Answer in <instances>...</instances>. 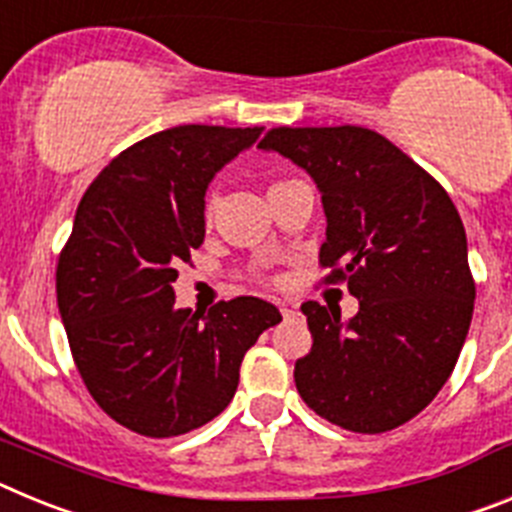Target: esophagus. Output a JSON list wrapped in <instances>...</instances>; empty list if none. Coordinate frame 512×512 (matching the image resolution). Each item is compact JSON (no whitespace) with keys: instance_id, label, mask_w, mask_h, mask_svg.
<instances>
[{"instance_id":"1","label":"esophagus","mask_w":512,"mask_h":512,"mask_svg":"<svg viewBox=\"0 0 512 512\" xmlns=\"http://www.w3.org/2000/svg\"><path fill=\"white\" fill-rule=\"evenodd\" d=\"M279 312H282V315H284V320L297 318V310H295V307H289L287 302H279Z\"/></svg>"}]
</instances>
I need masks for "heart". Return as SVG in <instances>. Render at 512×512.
I'll list each match as a JSON object with an SVG mask.
<instances>
[{"label": "heart", "mask_w": 512, "mask_h": 512, "mask_svg": "<svg viewBox=\"0 0 512 512\" xmlns=\"http://www.w3.org/2000/svg\"><path fill=\"white\" fill-rule=\"evenodd\" d=\"M210 212H212V202H207V207H205V215L210 217Z\"/></svg>", "instance_id": "1"}]
</instances>
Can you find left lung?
I'll list each match as a JSON object with an SVG mask.
<instances>
[{
    "mask_svg": "<svg viewBox=\"0 0 512 512\" xmlns=\"http://www.w3.org/2000/svg\"><path fill=\"white\" fill-rule=\"evenodd\" d=\"M315 179L328 217L320 266L359 312L305 302L310 354L295 384L307 408L354 433H384L431 405L454 372L474 312L467 233L446 189L395 143L359 125L271 128Z\"/></svg>",
    "mask_w": 512,
    "mask_h": 512,
    "instance_id": "obj_1",
    "label": "left lung"
}]
</instances>
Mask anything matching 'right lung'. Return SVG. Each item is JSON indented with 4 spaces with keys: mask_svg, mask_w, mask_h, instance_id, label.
Wrapping results in <instances>:
<instances>
[{
    "mask_svg": "<svg viewBox=\"0 0 512 512\" xmlns=\"http://www.w3.org/2000/svg\"><path fill=\"white\" fill-rule=\"evenodd\" d=\"M259 135L223 125L148 135L76 207L56 266L58 312L89 395L140 436H182L223 413L246 351L282 320L259 297L207 315L174 305L176 269L205 241L207 184Z\"/></svg>",
    "mask_w": 512,
    "mask_h": 512,
    "instance_id": "1",
    "label": "right lung"
}]
</instances>
